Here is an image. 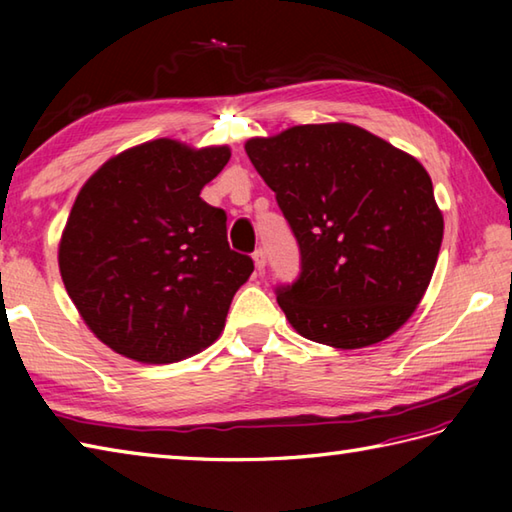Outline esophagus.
<instances>
[{
    "mask_svg": "<svg viewBox=\"0 0 512 512\" xmlns=\"http://www.w3.org/2000/svg\"><path fill=\"white\" fill-rule=\"evenodd\" d=\"M253 259H255V268L262 273V270L266 268V250L264 248H257L253 253Z\"/></svg>",
    "mask_w": 512,
    "mask_h": 512,
    "instance_id": "obj_1",
    "label": "esophagus"
}]
</instances>
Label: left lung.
<instances>
[{"instance_id":"1","label":"left lung","mask_w":512,"mask_h":512,"mask_svg":"<svg viewBox=\"0 0 512 512\" xmlns=\"http://www.w3.org/2000/svg\"><path fill=\"white\" fill-rule=\"evenodd\" d=\"M301 255L277 303L301 336L358 350L394 334L427 290L442 213L416 158L350 123L299 125L250 138Z\"/></svg>"}]
</instances>
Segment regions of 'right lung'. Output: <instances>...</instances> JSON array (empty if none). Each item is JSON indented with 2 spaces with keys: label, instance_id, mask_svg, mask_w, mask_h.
I'll use <instances>...</instances> for the list:
<instances>
[{
  "label": "right lung",
  "instance_id": "add662e5",
  "mask_svg": "<svg viewBox=\"0 0 512 512\" xmlns=\"http://www.w3.org/2000/svg\"><path fill=\"white\" fill-rule=\"evenodd\" d=\"M231 158L160 138L107 160L83 184L59 246L65 290L114 352L165 365L220 336L253 259L226 239L200 191Z\"/></svg>",
  "mask_w": 512,
  "mask_h": 512
}]
</instances>
